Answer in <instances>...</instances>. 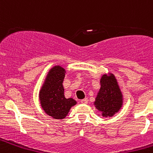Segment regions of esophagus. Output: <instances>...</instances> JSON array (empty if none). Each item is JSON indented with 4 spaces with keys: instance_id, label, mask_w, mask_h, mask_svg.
Here are the masks:
<instances>
[{
    "instance_id": "esophagus-1",
    "label": "esophagus",
    "mask_w": 153,
    "mask_h": 153,
    "mask_svg": "<svg viewBox=\"0 0 153 153\" xmlns=\"http://www.w3.org/2000/svg\"><path fill=\"white\" fill-rule=\"evenodd\" d=\"M80 102L81 103H83V104L87 103V102H88V99L85 98V99H83V100H81Z\"/></svg>"
}]
</instances>
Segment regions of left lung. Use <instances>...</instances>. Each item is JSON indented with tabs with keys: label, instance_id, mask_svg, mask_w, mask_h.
<instances>
[{
	"label": "left lung",
	"instance_id": "left-lung-1",
	"mask_svg": "<svg viewBox=\"0 0 153 153\" xmlns=\"http://www.w3.org/2000/svg\"><path fill=\"white\" fill-rule=\"evenodd\" d=\"M101 87L96 98L97 109L102 113L103 117H113L122 106V94L117 79L112 74L110 76L103 75L100 80Z\"/></svg>",
	"mask_w": 153,
	"mask_h": 153
}]
</instances>
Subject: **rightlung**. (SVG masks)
Returning a JSON list of instances; mask_svg holds the SVG:
<instances>
[{
  "mask_svg": "<svg viewBox=\"0 0 153 153\" xmlns=\"http://www.w3.org/2000/svg\"><path fill=\"white\" fill-rule=\"evenodd\" d=\"M65 70L56 66L50 70L40 93L41 106L47 115L53 119H63L70 109L76 105L74 99L65 98L63 81Z\"/></svg>",
  "mask_w": 153,
  "mask_h": 153,
  "instance_id": "add662e5",
  "label": "right lung"
}]
</instances>
